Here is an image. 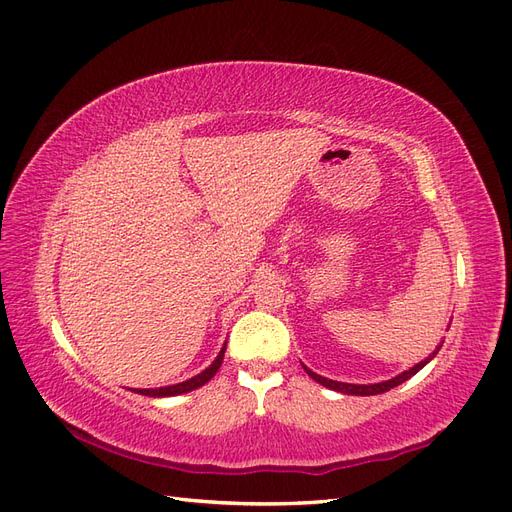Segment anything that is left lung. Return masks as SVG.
I'll list each match as a JSON object with an SVG mask.
<instances>
[{
    "mask_svg": "<svg viewBox=\"0 0 512 512\" xmlns=\"http://www.w3.org/2000/svg\"><path fill=\"white\" fill-rule=\"evenodd\" d=\"M438 350H440V346L436 348V352H433L427 361H421L418 365H414L410 371H404V374H399V376H395V378H391V380H386V382H378V384H346V382H335V380H329V378H322V376H318V374H314L312 369H307L305 367V371H307V376L309 378H314L316 382H320L322 386H327V389H333V391H339V393H346V395H380V393H386V391H391L393 386H397V384H401V382H406L408 378H412L416 371H421L433 356L438 354Z\"/></svg>",
    "mask_w": 512,
    "mask_h": 512,
    "instance_id": "8db88e82",
    "label": "left lung"
}]
</instances>
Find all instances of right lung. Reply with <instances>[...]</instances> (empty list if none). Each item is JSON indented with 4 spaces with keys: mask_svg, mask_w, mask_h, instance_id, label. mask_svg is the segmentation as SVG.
<instances>
[{
    "mask_svg": "<svg viewBox=\"0 0 512 512\" xmlns=\"http://www.w3.org/2000/svg\"><path fill=\"white\" fill-rule=\"evenodd\" d=\"M224 352H226V346L220 350L218 359H215L205 371H200L198 376H194L190 380H185L181 384H173V386H162V389H134V393L149 395V397H170V395H181V393L194 391V389H198V386H203L205 382H209L215 374H218V369H220L222 359H224Z\"/></svg>",
    "mask_w": 512,
    "mask_h": 512,
    "instance_id": "1",
    "label": "right lung"
}]
</instances>
